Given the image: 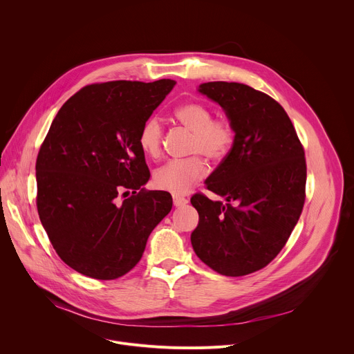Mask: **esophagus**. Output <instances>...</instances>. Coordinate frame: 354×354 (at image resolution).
I'll list each match as a JSON object with an SVG mask.
<instances>
[{
    "label": "esophagus",
    "instance_id": "34e87169",
    "mask_svg": "<svg viewBox=\"0 0 354 354\" xmlns=\"http://www.w3.org/2000/svg\"><path fill=\"white\" fill-rule=\"evenodd\" d=\"M172 200H174V206H176V207L185 206V205L187 203V198H185V197H182V196H176V194H174Z\"/></svg>",
    "mask_w": 354,
    "mask_h": 354
}]
</instances>
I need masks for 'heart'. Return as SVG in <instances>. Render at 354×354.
Listing matches in <instances>:
<instances>
[{
    "label": "heart",
    "mask_w": 354,
    "mask_h": 354,
    "mask_svg": "<svg viewBox=\"0 0 354 354\" xmlns=\"http://www.w3.org/2000/svg\"><path fill=\"white\" fill-rule=\"evenodd\" d=\"M175 119L192 131L187 158L172 160L154 172V183L158 189L175 194H183L197 182L205 179L209 169L207 161L218 164L224 161L234 147L236 130L227 116L213 118L210 106L201 102H186L174 112ZM164 129L157 118L147 119L138 131V145L149 158H158L162 151Z\"/></svg>",
    "instance_id": "obj_1"
}]
</instances>
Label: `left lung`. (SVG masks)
I'll use <instances>...</instances> for the list:
<instances>
[{
  "label": "left lung",
  "mask_w": 354,
  "mask_h": 354,
  "mask_svg": "<svg viewBox=\"0 0 354 354\" xmlns=\"http://www.w3.org/2000/svg\"><path fill=\"white\" fill-rule=\"evenodd\" d=\"M232 120L236 137L230 156L206 187L228 201L192 196L198 225L190 235L200 261L238 277L268 266L288 241L306 201L307 164L283 106L265 92L238 82L198 86Z\"/></svg>",
  "instance_id": "8db88e82"
}]
</instances>
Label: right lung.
Returning <instances> with one entry per match:
<instances>
[{
  "mask_svg": "<svg viewBox=\"0 0 354 354\" xmlns=\"http://www.w3.org/2000/svg\"><path fill=\"white\" fill-rule=\"evenodd\" d=\"M175 81H109L81 88L62 106L36 160V206L62 261L115 280L141 259L171 212L168 192L147 190L151 174L138 131Z\"/></svg>",
  "mask_w": 354,
  "mask_h": 354,
  "instance_id": "obj_1",
  "label": "right lung"
}]
</instances>
